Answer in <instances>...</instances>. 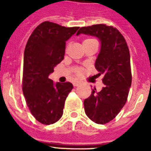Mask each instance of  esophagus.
Here are the masks:
<instances>
[{
    "label": "esophagus",
    "instance_id": "34e87169",
    "mask_svg": "<svg viewBox=\"0 0 151 151\" xmlns=\"http://www.w3.org/2000/svg\"><path fill=\"white\" fill-rule=\"evenodd\" d=\"M73 85L74 87H77V86H78V85H81V82L80 81H74V82L73 83Z\"/></svg>",
    "mask_w": 151,
    "mask_h": 151
}]
</instances>
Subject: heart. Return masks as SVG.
Wrapping results in <instances>:
<instances>
[{"mask_svg":"<svg viewBox=\"0 0 151 151\" xmlns=\"http://www.w3.org/2000/svg\"><path fill=\"white\" fill-rule=\"evenodd\" d=\"M89 40H92V39H86V40L84 41V42H85V41H89ZM81 70H78V73H81Z\"/></svg>","mask_w":151,"mask_h":151,"instance_id":"b5f03b06","label":"heart"}]
</instances>
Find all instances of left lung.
<instances>
[{
  "mask_svg": "<svg viewBox=\"0 0 151 151\" xmlns=\"http://www.w3.org/2000/svg\"><path fill=\"white\" fill-rule=\"evenodd\" d=\"M98 37L101 48L95 66L103 74L104 86L100 92L92 89L84 100L85 114L97 124H106L114 118L126 103L132 84L130 54L125 39L118 29L105 24L80 28L77 35Z\"/></svg>",
  "mask_w": 151,
  "mask_h": 151,
  "instance_id": "left-lung-1",
  "label": "left lung"
}]
</instances>
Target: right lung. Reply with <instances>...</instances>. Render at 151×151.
I'll use <instances>...</instances> for the list:
<instances>
[{
    "label": "right lung",
    "mask_w": 151,
    "mask_h": 151,
    "mask_svg": "<svg viewBox=\"0 0 151 151\" xmlns=\"http://www.w3.org/2000/svg\"><path fill=\"white\" fill-rule=\"evenodd\" d=\"M78 29L46 21L38 25L28 39L22 92L29 111L41 124H54L61 118L65 100L73 89L70 82L55 84L48 76L64 59L66 41Z\"/></svg>",
    "instance_id": "obj_1"
}]
</instances>
